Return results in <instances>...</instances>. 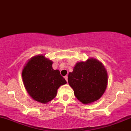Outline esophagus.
Instances as JSON below:
<instances>
[{"label":"esophagus","instance_id":"34e87169","mask_svg":"<svg viewBox=\"0 0 131 131\" xmlns=\"http://www.w3.org/2000/svg\"><path fill=\"white\" fill-rule=\"evenodd\" d=\"M64 78H65V79H66V81L68 82V76H64Z\"/></svg>","mask_w":131,"mask_h":131}]
</instances>
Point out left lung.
<instances>
[{
    "mask_svg": "<svg viewBox=\"0 0 131 131\" xmlns=\"http://www.w3.org/2000/svg\"><path fill=\"white\" fill-rule=\"evenodd\" d=\"M107 73L103 64L95 59L78 62L68 82L76 97L83 104L93 103L101 98L107 85Z\"/></svg>",
    "mask_w": 131,
    "mask_h": 131,
    "instance_id": "8db88e82",
    "label": "left lung"
}]
</instances>
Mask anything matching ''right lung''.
I'll return each instance as SVG.
<instances>
[{"label":"right lung","mask_w":131,"mask_h":131,"mask_svg":"<svg viewBox=\"0 0 131 131\" xmlns=\"http://www.w3.org/2000/svg\"><path fill=\"white\" fill-rule=\"evenodd\" d=\"M52 62L42 55L32 58L24 66L22 77L25 88L36 101L46 103L57 95L61 85L67 83L60 71L53 70Z\"/></svg>","instance_id":"add662e5"}]
</instances>
